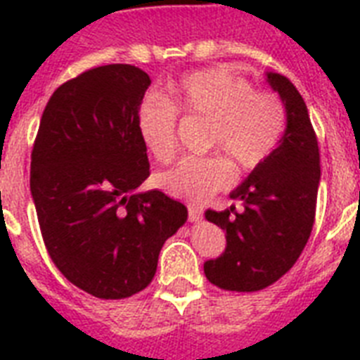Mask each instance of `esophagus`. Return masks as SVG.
<instances>
[{
	"label": "esophagus",
	"mask_w": 360,
	"mask_h": 360,
	"mask_svg": "<svg viewBox=\"0 0 360 360\" xmlns=\"http://www.w3.org/2000/svg\"><path fill=\"white\" fill-rule=\"evenodd\" d=\"M202 219H203L202 209L194 207V205H192V207H188V220H191V222H200Z\"/></svg>",
	"instance_id": "obj_1"
}]
</instances>
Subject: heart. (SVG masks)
I'll list each match as a JSON object with an SVG mask.
<instances>
[{
  "label": "heart",
  "mask_w": 360,
  "mask_h": 360,
  "mask_svg": "<svg viewBox=\"0 0 360 360\" xmlns=\"http://www.w3.org/2000/svg\"><path fill=\"white\" fill-rule=\"evenodd\" d=\"M177 114L207 121L203 149L223 155L183 158L175 168L155 175L157 188L194 203L230 183L229 162L239 174L262 166L285 129L282 101L271 91H254L250 82L224 67L194 70L169 84L164 98L147 97L140 104L138 136L160 164L172 162L177 153Z\"/></svg>",
  "instance_id": "b5f03b06"
}]
</instances>
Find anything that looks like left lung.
<instances>
[{"label":"left lung","instance_id":"left-lung-1","mask_svg":"<svg viewBox=\"0 0 360 360\" xmlns=\"http://www.w3.org/2000/svg\"><path fill=\"white\" fill-rule=\"evenodd\" d=\"M285 108V132L271 157L230 192L240 211H205L226 231V250L203 263L211 284L259 291L290 271L307 246L319 186V147L301 93L285 76L267 72Z\"/></svg>","mask_w":360,"mask_h":360}]
</instances>
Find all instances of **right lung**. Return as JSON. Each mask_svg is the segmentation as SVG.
<instances>
[{"instance_id": "add662e5", "label": "right lung", "mask_w": 360, "mask_h": 360, "mask_svg": "<svg viewBox=\"0 0 360 360\" xmlns=\"http://www.w3.org/2000/svg\"><path fill=\"white\" fill-rule=\"evenodd\" d=\"M151 80L134 65L95 67L59 86L31 153V196L46 250L65 278L98 299L146 290L160 248L188 211L138 192L149 158L136 114Z\"/></svg>"}]
</instances>
